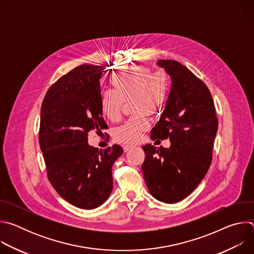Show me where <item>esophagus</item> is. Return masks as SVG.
<instances>
[{"mask_svg":"<svg viewBox=\"0 0 254 254\" xmlns=\"http://www.w3.org/2000/svg\"><path fill=\"white\" fill-rule=\"evenodd\" d=\"M131 148H132V147L130 146V144H124V146H123V149H124V151H125V152L129 151Z\"/></svg>","mask_w":254,"mask_h":254,"instance_id":"34e87169","label":"esophagus"}]
</instances>
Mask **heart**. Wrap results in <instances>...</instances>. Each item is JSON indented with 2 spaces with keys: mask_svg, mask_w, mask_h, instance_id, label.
Listing matches in <instances>:
<instances>
[{
  "mask_svg": "<svg viewBox=\"0 0 254 254\" xmlns=\"http://www.w3.org/2000/svg\"><path fill=\"white\" fill-rule=\"evenodd\" d=\"M110 82L114 90H106L101 94V113L108 120L117 121L121 116L124 99L133 96V110L139 113L118 127L114 130V137L120 142L134 143L150 126L144 111L158 112L166 103L170 90L169 76L164 71L153 72L149 66L136 65L115 72Z\"/></svg>",
  "mask_w": 254,
  "mask_h": 254,
  "instance_id": "b5f03b06",
  "label": "heart"
}]
</instances>
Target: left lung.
<instances>
[{"label": "left lung", "instance_id": "8db88e82", "mask_svg": "<svg viewBox=\"0 0 254 254\" xmlns=\"http://www.w3.org/2000/svg\"><path fill=\"white\" fill-rule=\"evenodd\" d=\"M158 65L171 76L172 86L151 138H170L171 146H143L141 170L157 200L177 203L189 196L208 172L218 120L211 92L201 79L178 61L159 60Z\"/></svg>", "mask_w": 254, "mask_h": 254}]
</instances>
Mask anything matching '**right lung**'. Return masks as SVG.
Segmentation results:
<instances>
[{
  "instance_id": "1",
  "label": "right lung",
  "mask_w": 254,
  "mask_h": 254,
  "mask_svg": "<svg viewBox=\"0 0 254 254\" xmlns=\"http://www.w3.org/2000/svg\"><path fill=\"white\" fill-rule=\"evenodd\" d=\"M104 66L80 65L52 84L41 106L39 144L49 182L68 203L94 209L110 197L112 168L123 148L98 151L89 130L107 127L100 107L99 79Z\"/></svg>"
}]
</instances>
